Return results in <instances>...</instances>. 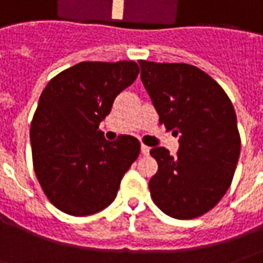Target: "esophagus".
<instances>
[{
	"mask_svg": "<svg viewBox=\"0 0 263 263\" xmlns=\"http://www.w3.org/2000/svg\"><path fill=\"white\" fill-rule=\"evenodd\" d=\"M149 151H151V148H149V146H146V145H142V146H141V154L145 155V156H146V155H149Z\"/></svg>",
	"mask_w": 263,
	"mask_h": 263,
	"instance_id": "34e87169",
	"label": "esophagus"
}]
</instances>
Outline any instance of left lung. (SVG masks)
<instances>
[{
	"label": "left lung",
	"mask_w": 263,
	"mask_h": 263,
	"mask_svg": "<svg viewBox=\"0 0 263 263\" xmlns=\"http://www.w3.org/2000/svg\"><path fill=\"white\" fill-rule=\"evenodd\" d=\"M139 66L159 124L180 143L175 156L163 146L151 149L158 162L151 197L173 218L200 217L231 186L241 152L235 109L222 87L196 66L146 60Z\"/></svg>",
	"instance_id": "8db88e82"
}]
</instances>
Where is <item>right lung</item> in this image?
Listing matches in <instances>:
<instances>
[{"instance_id": "obj_1", "label": "right lung", "mask_w": 263, "mask_h": 263, "mask_svg": "<svg viewBox=\"0 0 263 263\" xmlns=\"http://www.w3.org/2000/svg\"><path fill=\"white\" fill-rule=\"evenodd\" d=\"M139 73L132 60L81 62L54 76L31 122L33 171L43 193L66 214H96L114 201L141 143L131 135L104 139L100 122Z\"/></svg>"}]
</instances>
